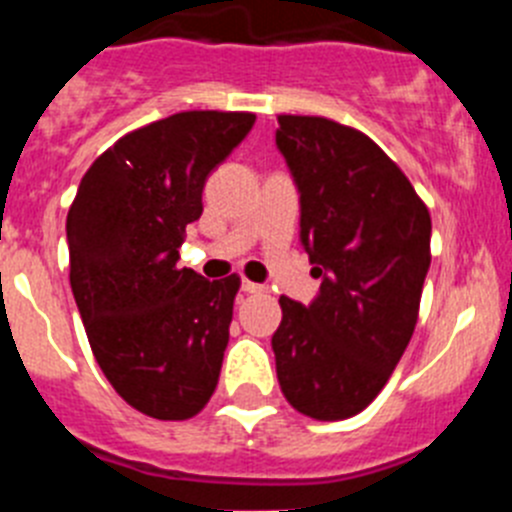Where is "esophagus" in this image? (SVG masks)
<instances>
[{"label":"esophagus","instance_id":"obj_1","mask_svg":"<svg viewBox=\"0 0 512 512\" xmlns=\"http://www.w3.org/2000/svg\"><path fill=\"white\" fill-rule=\"evenodd\" d=\"M241 289H243V292H246V295H261V292H266V287H264V284L248 282V279H246V282L241 284Z\"/></svg>","mask_w":512,"mask_h":512}]
</instances>
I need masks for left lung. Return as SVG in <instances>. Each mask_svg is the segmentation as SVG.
I'll return each mask as SVG.
<instances>
[{
    "mask_svg": "<svg viewBox=\"0 0 512 512\" xmlns=\"http://www.w3.org/2000/svg\"><path fill=\"white\" fill-rule=\"evenodd\" d=\"M277 120V148L300 192V241L320 279L307 307L279 297V387L297 413L343 420L382 392L413 338L431 215L361 130L328 117Z\"/></svg>",
    "mask_w": 512,
    "mask_h": 512,
    "instance_id": "1",
    "label": "left lung"
}]
</instances>
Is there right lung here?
<instances>
[{
	"instance_id": "add662e5",
	"label": "right lung",
	"mask_w": 512,
	"mask_h": 512,
	"mask_svg": "<svg viewBox=\"0 0 512 512\" xmlns=\"http://www.w3.org/2000/svg\"><path fill=\"white\" fill-rule=\"evenodd\" d=\"M253 112L192 110L122 135L89 166L69 217L71 292L104 377L130 408L187 420L223 366L238 274L179 269L202 189L253 128Z\"/></svg>"
}]
</instances>
